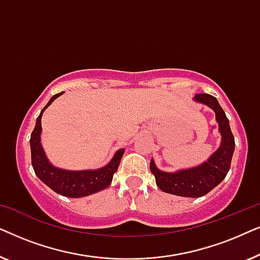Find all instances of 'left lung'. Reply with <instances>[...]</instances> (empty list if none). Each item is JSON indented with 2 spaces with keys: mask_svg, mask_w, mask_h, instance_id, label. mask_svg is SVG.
I'll return each instance as SVG.
<instances>
[{
  "mask_svg": "<svg viewBox=\"0 0 260 260\" xmlns=\"http://www.w3.org/2000/svg\"><path fill=\"white\" fill-rule=\"evenodd\" d=\"M194 99L214 110L219 131L221 134V145L211 158L204 165L176 173H165L150 162V170L154 174L156 184L165 193L186 198H200L209 193L225 179L231 168L234 151V136L230 122L215 97L207 93L195 94Z\"/></svg>",
  "mask_w": 260,
  "mask_h": 260,
  "instance_id": "1",
  "label": "left lung"
}]
</instances>
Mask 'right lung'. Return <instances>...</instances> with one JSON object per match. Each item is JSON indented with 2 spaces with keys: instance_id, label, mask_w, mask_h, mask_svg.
I'll list each match as a JSON object with an SVG mask.
<instances>
[{
  "instance_id": "add662e5",
  "label": "right lung",
  "mask_w": 260,
  "mask_h": 260,
  "mask_svg": "<svg viewBox=\"0 0 260 260\" xmlns=\"http://www.w3.org/2000/svg\"><path fill=\"white\" fill-rule=\"evenodd\" d=\"M63 92L54 94L49 99L47 105L41 110L40 115L37 118V124L33 133L30 135V152L31 166L34 172L42 182L54 190L55 193L61 194L69 198L87 197L99 190L105 189L111 183L113 174L118 169L120 159L124 154V149H120L113 156L111 162L108 166L98 170H81V172H70L53 167L47 161L44 149L40 143L41 134V116L45 109L52 104L55 98H58Z\"/></svg>"
}]
</instances>
